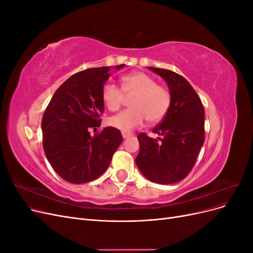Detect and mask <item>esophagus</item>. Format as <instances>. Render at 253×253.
I'll return each mask as SVG.
<instances>
[{
	"label": "esophagus",
	"mask_w": 253,
	"mask_h": 253,
	"mask_svg": "<svg viewBox=\"0 0 253 253\" xmlns=\"http://www.w3.org/2000/svg\"><path fill=\"white\" fill-rule=\"evenodd\" d=\"M132 134L131 133H127V132H122V137L124 138H128V137H131Z\"/></svg>",
	"instance_id": "34e87169"
}]
</instances>
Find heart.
<instances>
[{"mask_svg":"<svg viewBox=\"0 0 253 253\" xmlns=\"http://www.w3.org/2000/svg\"><path fill=\"white\" fill-rule=\"evenodd\" d=\"M126 97H132V109L121 112L108 119V124L121 131L128 132L141 126L145 119L151 124L162 121L171 106V94L168 88L157 84L150 75L134 72L122 76L120 87L114 83H106L101 98L106 109L118 111Z\"/></svg>","mask_w":253,"mask_h":253,"instance_id":"b5f03b06","label":"heart"}]
</instances>
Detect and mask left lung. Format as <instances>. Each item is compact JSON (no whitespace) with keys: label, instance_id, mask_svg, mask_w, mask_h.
Here are the masks:
<instances>
[{"label":"left lung","instance_id":"left-lung-1","mask_svg":"<svg viewBox=\"0 0 253 253\" xmlns=\"http://www.w3.org/2000/svg\"><path fill=\"white\" fill-rule=\"evenodd\" d=\"M163 77L170 88L171 106L153 128L157 139L140 133L139 153L135 162L149 180L163 185L180 181L195 165L205 141V111L191 84L169 70L149 67Z\"/></svg>","mask_w":253,"mask_h":253}]
</instances>
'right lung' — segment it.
<instances>
[{"instance_id":"right-lung-1","label":"right lung","mask_w":253,"mask_h":253,"mask_svg":"<svg viewBox=\"0 0 253 253\" xmlns=\"http://www.w3.org/2000/svg\"><path fill=\"white\" fill-rule=\"evenodd\" d=\"M109 71V66H103L73 75L56 90L44 112L45 155L52 169L68 182L84 183L98 178L122 142L116 127H104L94 136L89 133L90 128L101 125V91L110 77Z\"/></svg>"}]
</instances>
